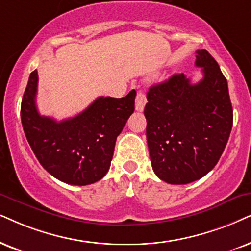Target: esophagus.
<instances>
[{
  "instance_id": "1",
  "label": "esophagus",
  "mask_w": 251,
  "mask_h": 251,
  "mask_svg": "<svg viewBox=\"0 0 251 251\" xmlns=\"http://www.w3.org/2000/svg\"><path fill=\"white\" fill-rule=\"evenodd\" d=\"M146 103H147L146 95L144 93H141V91H139V93L136 94V97H135V110L139 111V112L144 111Z\"/></svg>"
}]
</instances>
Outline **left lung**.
Instances as JSON below:
<instances>
[{"label":"left lung","mask_w":251,"mask_h":251,"mask_svg":"<svg viewBox=\"0 0 251 251\" xmlns=\"http://www.w3.org/2000/svg\"><path fill=\"white\" fill-rule=\"evenodd\" d=\"M202 78L183 74L149 88L145 106L151 167L169 184H188L215 167L233 126L227 80L206 50L196 52Z\"/></svg>","instance_id":"obj_1"}]
</instances>
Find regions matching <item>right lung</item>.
I'll return each instance as SVG.
<instances>
[{
  "instance_id": "obj_1",
  "label": "right lung",
  "mask_w": 251,
  "mask_h": 251,
  "mask_svg": "<svg viewBox=\"0 0 251 251\" xmlns=\"http://www.w3.org/2000/svg\"><path fill=\"white\" fill-rule=\"evenodd\" d=\"M38 72L30 74L21 105L28 144L44 169L63 183L88 185L109 170L117 136L134 111L135 90L123 98L98 97L77 116L61 122L40 116Z\"/></svg>"
}]
</instances>
